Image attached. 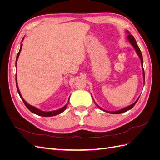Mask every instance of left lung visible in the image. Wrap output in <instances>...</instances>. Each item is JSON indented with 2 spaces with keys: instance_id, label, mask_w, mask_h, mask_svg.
<instances>
[{
  "instance_id": "left-lung-1",
  "label": "left lung",
  "mask_w": 160,
  "mask_h": 160,
  "mask_svg": "<svg viewBox=\"0 0 160 160\" xmlns=\"http://www.w3.org/2000/svg\"><path fill=\"white\" fill-rule=\"evenodd\" d=\"M127 32L128 33V41H129V42L131 43V45H132L133 47V48L135 49V51H136V52H137V54H138V55L139 56V57L140 58V59H141V62H142V69H143V79H144V83H145V72H144V69H143V57H142V52H141V51H140V49H139V47H138V44H137V42H136V41H135V39L134 38V37H133V35H132L130 34V32H129V31H127ZM139 98H138V99L135 101V102L133 103V104H132V105H129V106H128V107H126V108H123V109H120V110H119V111H106V110H104V109H103L102 108H101L99 105H98L96 104V105L98 106V107L100 109H101L102 111H105V112H108V113H112V114H119V113H124V112H125V111H128V110H129V109H132L133 106L135 105V103H136L137 102H138V99H139Z\"/></svg>"
}]
</instances>
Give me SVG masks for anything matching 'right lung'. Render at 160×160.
<instances>
[{
	"instance_id": "right-lung-1",
	"label": "right lung",
	"mask_w": 160,
	"mask_h": 160,
	"mask_svg": "<svg viewBox=\"0 0 160 160\" xmlns=\"http://www.w3.org/2000/svg\"><path fill=\"white\" fill-rule=\"evenodd\" d=\"M24 38H22V41H23ZM22 45L21 44V48H20V50H19L18 54L17 55V59H16V67H17V60H18V56H19V54H20V52L22 49ZM16 85H17V91H18V93L19 94V95H20L21 99L22 100V101L24 102V103H25V105H26V107L28 109V110L31 111L32 113H35L36 115H40V116H42V117H51V116H55V115H59L60 113H61L62 112H63V111L65 110V109L67 108V104H66L64 107H62V108L59 109H57V110H55V111H41L40 109H37V108L34 107V106H32L29 104H28L26 101H25V99H24L22 98V97L20 93V91H19V89H18V84H17V74H16Z\"/></svg>"
}]
</instances>
